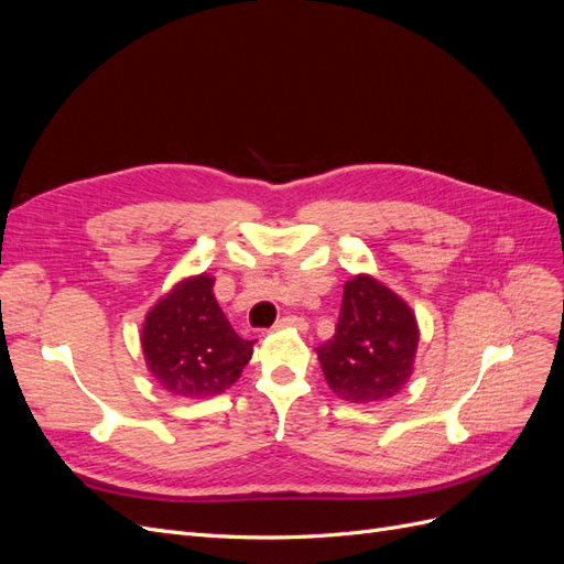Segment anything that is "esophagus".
I'll list each match as a JSON object with an SVG mask.
<instances>
[{
  "mask_svg": "<svg viewBox=\"0 0 564 564\" xmlns=\"http://www.w3.org/2000/svg\"><path fill=\"white\" fill-rule=\"evenodd\" d=\"M275 327H296V329H305L308 327V324H305V319L303 317H296V315H284V317H280L278 319V324Z\"/></svg>",
  "mask_w": 564,
  "mask_h": 564,
  "instance_id": "esophagus-1",
  "label": "esophagus"
}]
</instances>
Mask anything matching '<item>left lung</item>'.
<instances>
[{"mask_svg":"<svg viewBox=\"0 0 564 564\" xmlns=\"http://www.w3.org/2000/svg\"><path fill=\"white\" fill-rule=\"evenodd\" d=\"M419 324L412 308L371 275L344 286L336 334L317 348L324 379L340 400L383 402L414 371Z\"/></svg>","mask_w":564,"mask_h":564,"instance_id":"left-lung-1","label":"left lung"}]
</instances>
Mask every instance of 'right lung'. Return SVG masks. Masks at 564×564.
Instances as JSON below:
<instances>
[{
  "mask_svg": "<svg viewBox=\"0 0 564 564\" xmlns=\"http://www.w3.org/2000/svg\"><path fill=\"white\" fill-rule=\"evenodd\" d=\"M145 365L158 383L181 398H214L240 379L253 340L237 336L214 296L207 272L181 280L145 315Z\"/></svg>",
  "mask_w": 564,
  "mask_h": 564,
  "instance_id": "obj_1",
  "label": "right lung"
}]
</instances>
